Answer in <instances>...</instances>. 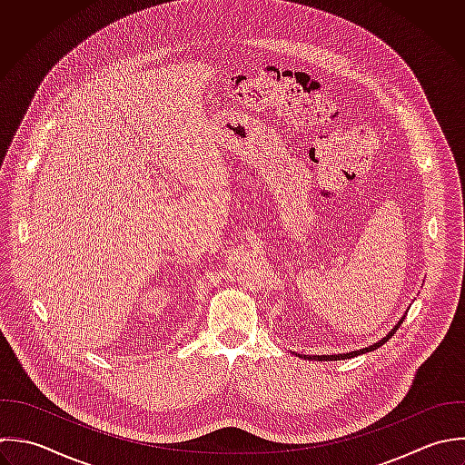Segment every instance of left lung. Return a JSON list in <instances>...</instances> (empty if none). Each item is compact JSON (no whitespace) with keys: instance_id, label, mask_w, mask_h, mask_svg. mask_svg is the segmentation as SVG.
I'll return each mask as SVG.
<instances>
[{"instance_id":"left-lung-1","label":"left lung","mask_w":465,"mask_h":465,"mask_svg":"<svg viewBox=\"0 0 465 465\" xmlns=\"http://www.w3.org/2000/svg\"><path fill=\"white\" fill-rule=\"evenodd\" d=\"M401 324H402V321L391 330V333H388L381 342H377V344H373V346H370V348H364V350H359V351H351V353H344V355H321V357H304V359H313V361H341V359H353V357H357V355H362V353H368V351H373V350H377V348H381V346H384L395 333H397V330L401 328Z\"/></svg>"}]
</instances>
